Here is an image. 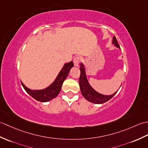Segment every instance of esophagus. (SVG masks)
<instances>
[{"label":"esophagus","instance_id":"34e87169","mask_svg":"<svg viewBox=\"0 0 148 148\" xmlns=\"http://www.w3.org/2000/svg\"><path fill=\"white\" fill-rule=\"evenodd\" d=\"M81 60V58L80 57H75L73 60L74 66H78L79 64V63H80Z\"/></svg>","mask_w":148,"mask_h":148}]
</instances>
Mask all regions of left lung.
I'll list each match as a JSON object with an SVG mask.
<instances>
[{"label":"left lung","instance_id":"left-lung-1","mask_svg":"<svg viewBox=\"0 0 148 148\" xmlns=\"http://www.w3.org/2000/svg\"><path fill=\"white\" fill-rule=\"evenodd\" d=\"M112 43L115 45L116 47L120 48L119 45L118 43L117 40H116L115 36L113 38V42ZM80 71H81V75L79 77V86L81 89V91L82 96L85 98L86 99H87L88 101L93 103L95 104H102L110 100L112 98L114 97V95L116 93V91L114 93L111 95H104L99 93L97 91H96L93 88H92L89 82L87 79L86 74L85 72V67L84 65L82 63L81 64L80 66Z\"/></svg>","mask_w":148,"mask_h":148}]
</instances>
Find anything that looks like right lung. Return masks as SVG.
<instances>
[{"mask_svg": "<svg viewBox=\"0 0 148 148\" xmlns=\"http://www.w3.org/2000/svg\"><path fill=\"white\" fill-rule=\"evenodd\" d=\"M74 66L73 62L64 64L60 73H58L56 80L49 87L40 90H32L27 88L21 82L23 87L31 97L36 100L41 102H47L56 98L59 94L64 80L69 73L71 69Z\"/></svg>", "mask_w": 148, "mask_h": 148, "instance_id": "right-lung-1", "label": "right lung"}]
</instances>
